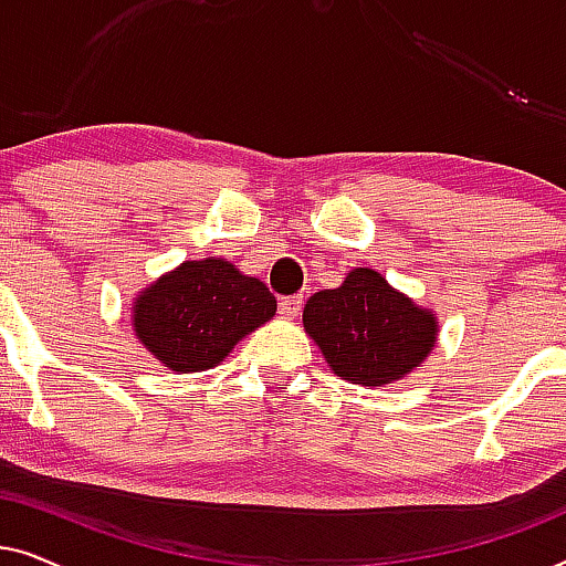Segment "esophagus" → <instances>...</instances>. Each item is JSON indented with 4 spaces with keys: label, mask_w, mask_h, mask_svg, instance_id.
<instances>
[{
    "label": "esophagus",
    "mask_w": 566,
    "mask_h": 566,
    "mask_svg": "<svg viewBox=\"0 0 566 566\" xmlns=\"http://www.w3.org/2000/svg\"><path fill=\"white\" fill-rule=\"evenodd\" d=\"M301 304H304V296H285L281 298V304H277V314H281L283 319H296L301 314Z\"/></svg>",
    "instance_id": "esophagus-1"
}]
</instances>
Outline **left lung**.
<instances>
[{
	"instance_id": "obj_1",
	"label": "left lung",
	"mask_w": 566,
	"mask_h": 566,
	"mask_svg": "<svg viewBox=\"0 0 566 566\" xmlns=\"http://www.w3.org/2000/svg\"><path fill=\"white\" fill-rule=\"evenodd\" d=\"M304 329L332 374L374 389L420 368L436 350L440 324L378 270L353 268L343 285L306 301Z\"/></svg>"
}]
</instances>
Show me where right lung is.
Segmentation results:
<instances>
[{"label": "right lung", "mask_w": 566, "mask_h": 566, "mask_svg": "<svg viewBox=\"0 0 566 566\" xmlns=\"http://www.w3.org/2000/svg\"><path fill=\"white\" fill-rule=\"evenodd\" d=\"M277 312L258 277L223 258L185 260L136 293L130 327L138 343L175 374L208 370Z\"/></svg>", "instance_id": "add662e5"}]
</instances>
